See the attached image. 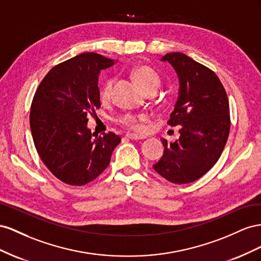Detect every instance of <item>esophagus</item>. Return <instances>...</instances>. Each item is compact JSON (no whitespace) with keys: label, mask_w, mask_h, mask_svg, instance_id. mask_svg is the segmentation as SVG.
<instances>
[{"label":"esophagus","mask_w":261,"mask_h":261,"mask_svg":"<svg viewBox=\"0 0 261 261\" xmlns=\"http://www.w3.org/2000/svg\"><path fill=\"white\" fill-rule=\"evenodd\" d=\"M126 139H130V140H142L145 137L144 136H139V135H132V133H128V135H125Z\"/></svg>","instance_id":"obj_1"}]
</instances>
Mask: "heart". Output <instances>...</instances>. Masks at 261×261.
Here are the masks:
<instances>
[{"label": "heart", "mask_w": 261, "mask_h": 261, "mask_svg": "<svg viewBox=\"0 0 261 261\" xmlns=\"http://www.w3.org/2000/svg\"><path fill=\"white\" fill-rule=\"evenodd\" d=\"M132 77L135 79L137 84L143 89L146 94H155L162 85V77L159 72L154 70L152 66L146 64H140L132 70ZM114 80L107 79L102 82L99 87V98L101 102H108L113 95ZM148 120V117L144 114L132 115L125 114L119 118V123L130 130L139 131L142 128L141 123Z\"/></svg>", "instance_id": "b5f03b06"}]
</instances>
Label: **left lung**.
Listing matches in <instances>:
<instances>
[{
    "mask_svg": "<svg viewBox=\"0 0 261 261\" xmlns=\"http://www.w3.org/2000/svg\"><path fill=\"white\" fill-rule=\"evenodd\" d=\"M179 77V96L167 123L179 125L174 143L163 139L164 154L153 167L173 184L198 180L214 166L229 133L228 98L212 70L180 52L163 57Z\"/></svg>",
    "mask_w": 261,
    "mask_h": 261,
    "instance_id": "obj_1",
    "label": "left lung"
}]
</instances>
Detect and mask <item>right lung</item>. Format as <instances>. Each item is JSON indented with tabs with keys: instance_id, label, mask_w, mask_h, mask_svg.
<instances>
[{
	"instance_id": "add662e5",
	"label": "right lung",
	"mask_w": 261,
	"mask_h": 261,
	"mask_svg": "<svg viewBox=\"0 0 261 261\" xmlns=\"http://www.w3.org/2000/svg\"><path fill=\"white\" fill-rule=\"evenodd\" d=\"M113 64L94 52L79 55L54 66L35 93L29 122L36 150L64 184L84 186L96 179L120 143L114 132L98 137L87 128L88 116L100 107L99 72Z\"/></svg>"
}]
</instances>
